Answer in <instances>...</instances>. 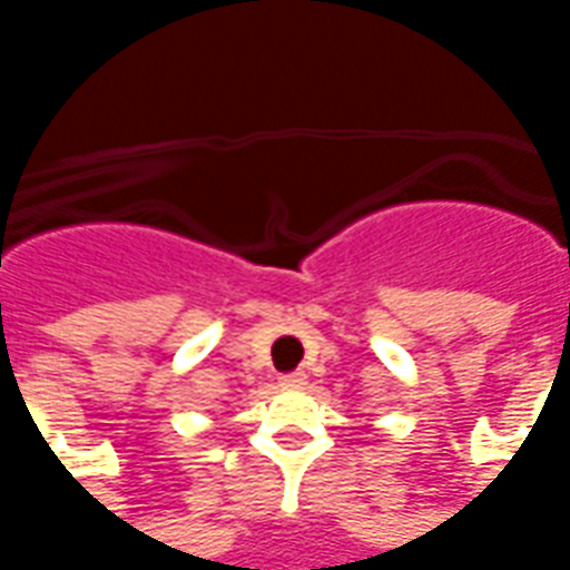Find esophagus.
<instances>
[{"mask_svg": "<svg viewBox=\"0 0 570 570\" xmlns=\"http://www.w3.org/2000/svg\"><path fill=\"white\" fill-rule=\"evenodd\" d=\"M305 384H308V375H305V372H289V375L281 379V387H286V391H302Z\"/></svg>", "mask_w": 570, "mask_h": 570, "instance_id": "1", "label": "esophagus"}]
</instances>
